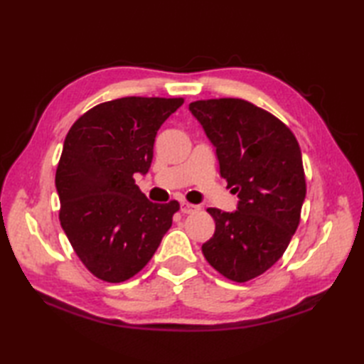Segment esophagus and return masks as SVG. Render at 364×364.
<instances>
[{"label": "esophagus", "instance_id": "1", "mask_svg": "<svg viewBox=\"0 0 364 364\" xmlns=\"http://www.w3.org/2000/svg\"><path fill=\"white\" fill-rule=\"evenodd\" d=\"M181 213L183 214H191V213H196L198 210L197 205H192V203H188V202H181Z\"/></svg>", "mask_w": 364, "mask_h": 364}]
</instances>
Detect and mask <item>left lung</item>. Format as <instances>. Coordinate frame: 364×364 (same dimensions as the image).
I'll return each mask as SVG.
<instances>
[{
	"label": "left lung",
	"instance_id": "8db88e82",
	"mask_svg": "<svg viewBox=\"0 0 364 364\" xmlns=\"http://www.w3.org/2000/svg\"><path fill=\"white\" fill-rule=\"evenodd\" d=\"M189 111L239 197L235 213L208 208L215 231L202 252L228 280L249 282L282 258L299 227L306 194L299 142L275 115L241 98L198 100Z\"/></svg>",
	"mask_w": 364,
	"mask_h": 364
}]
</instances>
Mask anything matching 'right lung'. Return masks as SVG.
I'll return each instance as SVG.
<instances>
[{
    "label": "right lung",
    "instance_id": "right-lung-1",
    "mask_svg": "<svg viewBox=\"0 0 364 364\" xmlns=\"http://www.w3.org/2000/svg\"><path fill=\"white\" fill-rule=\"evenodd\" d=\"M184 98L123 97L100 103L68 129L56 168L59 220L75 253L107 283L134 277L180 210L153 203L134 183L153 159L158 129Z\"/></svg>",
    "mask_w": 364,
    "mask_h": 364
}]
</instances>
